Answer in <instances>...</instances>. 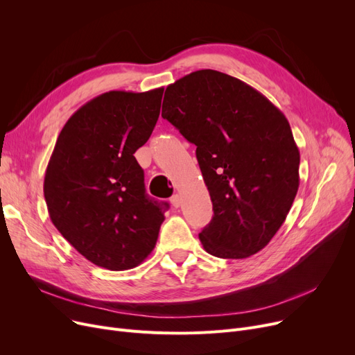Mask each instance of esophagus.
<instances>
[{
    "instance_id": "esophagus-1",
    "label": "esophagus",
    "mask_w": 355,
    "mask_h": 355,
    "mask_svg": "<svg viewBox=\"0 0 355 355\" xmlns=\"http://www.w3.org/2000/svg\"><path fill=\"white\" fill-rule=\"evenodd\" d=\"M170 201H171V204H173V207H175V209H178V207L181 206V197H180L178 194H174Z\"/></svg>"
}]
</instances>
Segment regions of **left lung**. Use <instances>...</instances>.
Instances as JSON below:
<instances>
[{"label":"left lung","instance_id":"obj_1","mask_svg":"<svg viewBox=\"0 0 355 355\" xmlns=\"http://www.w3.org/2000/svg\"><path fill=\"white\" fill-rule=\"evenodd\" d=\"M162 118L197 146L214 211L198 234L204 250L223 259L262 250L300 187V149L285 115L248 83L204 69L165 89Z\"/></svg>","mask_w":355,"mask_h":355}]
</instances>
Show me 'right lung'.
Wrapping results in <instances>:
<instances>
[{"label":"right lung","instance_id":"obj_1","mask_svg":"<svg viewBox=\"0 0 355 355\" xmlns=\"http://www.w3.org/2000/svg\"><path fill=\"white\" fill-rule=\"evenodd\" d=\"M164 89L112 90L70 116L50 157L44 198L69 243L109 270L141 265L155 248L168 202L145 193L134 154L151 137Z\"/></svg>","mask_w":355,"mask_h":355}]
</instances>
